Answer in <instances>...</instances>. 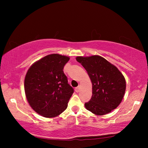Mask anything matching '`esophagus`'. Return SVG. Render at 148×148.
<instances>
[{
	"mask_svg": "<svg viewBox=\"0 0 148 148\" xmlns=\"http://www.w3.org/2000/svg\"><path fill=\"white\" fill-rule=\"evenodd\" d=\"M79 89H80V87L78 86V87H76V88H75V91H76V92H78L79 91Z\"/></svg>",
	"mask_w": 148,
	"mask_h": 148,
	"instance_id": "esophagus-1",
	"label": "esophagus"
}]
</instances>
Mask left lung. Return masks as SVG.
Listing matches in <instances>:
<instances>
[{"label":"left lung","instance_id":"left-lung-1","mask_svg":"<svg viewBox=\"0 0 148 148\" xmlns=\"http://www.w3.org/2000/svg\"><path fill=\"white\" fill-rule=\"evenodd\" d=\"M92 82V97L85 103L92 114L102 116L116 109L123 98L126 82L116 66L99 56L77 57Z\"/></svg>","mask_w":148,"mask_h":148}]
</instances>
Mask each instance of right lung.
Wrapping results in <instances>:
<instances>
[{
    "label": "right lung",
    "instance_id": "right-lung-1",
    "mask_svg": "<svg viewBox=\"0 0 148 148\" xmlns=\"http://www.w3.org/2000/svg\"><path fill=\"white\" fill-rule=\"evenodd\" d=\"M69 57L51 54L34 63L27 71L24 82L27 100L36 113L54 117L66 109L74 89L64 74Z\"/></svg>",
    "mask_w": 148,
    "mask_h": 148
}]
</instances>
